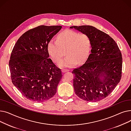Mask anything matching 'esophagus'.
I'll return each instance as SVG.
<instances>
[{"label": "esophagus", "mask_w": 131, "mask_h": 131, "mask_svg": "<svg viewBox=\"0 0 131 131\" xmlns=\"http://www.w3.org/2000/svg\"><path fill=\"white\" fill-rule=\"evenodd\" d=\"M61 71H62V72H63V73H65V72H67L68 71H69V70H66V69H62Z\"/></svg>", "instance_id": "obj_1"}]
</instances>
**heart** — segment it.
I'll list each match as a JSON object with an SVG mask.
<instances>
[{"label": "heart", "mask_w": 131, "mask_h": 131, "mask_svg": "<svg viewBox=\"0 0 131 131\" xmlns=\"http://www.w3.org/2000/svg\"><path fill=\"white\" fill-rule=\"evenodd\" d=\"M91 40L87 34L71 30L60 32L57 40H51L47 46L48 52L52 60L58 63L64 54L67 56L61 60L58 66L61 68L73 67L84 63L91 50Z\"/></svg>", "instance_id": "obj_1"}]
</instances>
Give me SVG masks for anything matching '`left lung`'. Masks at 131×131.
I'll return each mask as SVG.
<instances>
[{
	"label": "left lung",
	"instance_id": "obj_1",
	"mask_svg": "<svg viewBox=\"0 0 131 131\" xmlns=\"http://www.w3.org/2000/svg\"><path fill=\"white\" fill-rule=\"evenodd\" d=\"M70 28L87 34L92 43L85 63L72 71L75 93L85 101L101 100L111 93L121 79V51L112 37L95 27L82 25Z\"/></svg>",
	"mask_w": 131,
	"mask_h": 131
}]
</instances>
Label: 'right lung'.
Wrapping results in <instances>:
<instances>
[{
    "instance_id": "add662e5",
    "label": "right lung",
    "mask_w": 131,
    "mask_h": 131,
    "mask_svg": "<svg viewBox=\"0 0 131 131\" xmlns=\"http://www.w3.org/2000/svg\"><path fill=\"white\" fill-rule=\"evenodd\" d=\"M61 27H36L22 34L13 48L9 61L12 83L27 99L43 102L57 92L63 75L49 58L47 46Z\"/></svg>"
}]
</instances>
